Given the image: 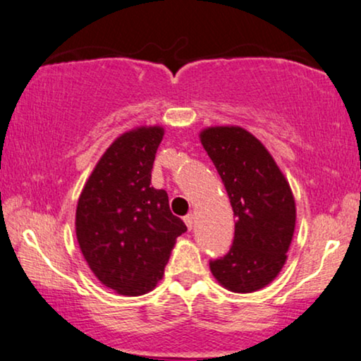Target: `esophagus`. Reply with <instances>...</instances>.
I'll use <instances>...</instances> for the list:
<instances>
[{"mask_svg":"<svg viewBox=\"0 0 361 361\" xmlns=\"http://www.w3.org/2000/svg\"><path fill=\"white\" fill-rule=\"evenodd\" d=\"M195 219H196V217H195V214H188L186 217H185V224H186V227H188V229H192V227H195Z\"/></svg>","mask_w":361,"mask_h":361,"instance_id":"obj_1","label":"esophagus"}]
</instances>
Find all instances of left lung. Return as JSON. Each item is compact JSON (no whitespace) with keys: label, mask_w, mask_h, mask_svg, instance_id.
<instances>
[{"label":"left lung","mask_w":361,"mask_h":361,"mask_svg":"<svg viewBox=\"0 0 361 361\" xmlns=\"http://www.w3.org/2000/svg\"><path fill=\"white\" fill-rule=\"evenodd\" d=\"M200 140L224 183L235 216L229 253L209 262L212 276L232 293H253L280 275L296 226V202L267 147L238 126H216Z\"/></svg>","instance_id":"left-lung-1"}]
</instances>
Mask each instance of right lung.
<instances>
[{
    "instance_id": "right-lung-1",
    "label": "right lung",
    "mask_w": 361,
    "mask_h": 361,
    "mask_svg": "<svg viewBox=\"0 0 361 361\" xmlns=\"http://www.w3.org/2000/svg\"><path fill=\"white\" fill-rule=\"evenodd\" d=\"M161 126H140L111 144L78 197L75 231L94 276L123 296L152 291L186 232L165 190L150 186Z\"/></svg>"
}]
</instances>
